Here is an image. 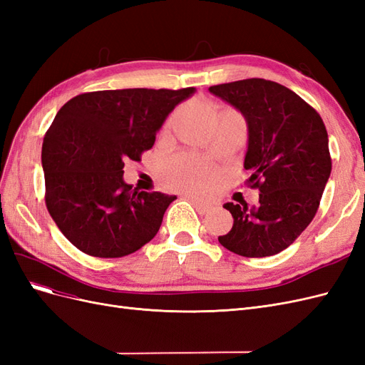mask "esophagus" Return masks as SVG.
<instances>
[{
    "label": "esophagus",
    "mask_w": 365,
    "mask_h": 365,
    "mask_svg": "<svg viewBox=\"0 0 365 365\" xmlns=\"http://www.w3.org/2000/svg\"><path fill=\"white\" fill-rule=\"evenodd\" d=\"M189 201L195 205V208L197 210V213H201V215L208 213L210 210L213 208V205L210 204V202H205V201H201V200H196V197H193V196H189Z\"/></svg>",
    "instance_id": "1"
}]
</instances>
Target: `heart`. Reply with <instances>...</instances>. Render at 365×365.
I'll return each instance as SVG.
<instances>
[{"mask_svg": "<svg viewBox=\"0 0 365 365\" xmlns=\"http://www.w3.org/2000/svg\"><path fill=\"white\" fill-rule=\"evenodd\" d=\"M161 176L164 182L175 190L202 193L215 185L217 170L200 157L182 153L163 164Z\"/></svg>", "mask_w": 365, "mask_h": 365, "instance_id": "heart-1", "label": "heart"}]
</instances>
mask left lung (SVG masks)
Returning <instances> with one entry per match:
<instances>
[{"mask_svg":"<svg viewBox=\"0 0 365 365\" xmlns=\"http://www.w3.org/2000/svg\"><path fill=\"white\" fill-rule=\"evenodd\" d=\"M248 123L244 168L259 205L227 202L235 222L220 245L244 257H268L288 248L312 222L332 170L322 117L277 82L245 79L210 86Z\"/></svg>","mask_w":365,"mask_h":365,"instance_id":"8db88e82","label":"left lung"}]
</instances>
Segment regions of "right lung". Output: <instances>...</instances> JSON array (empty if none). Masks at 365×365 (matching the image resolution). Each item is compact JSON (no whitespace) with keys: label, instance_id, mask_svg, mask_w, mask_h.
Wrapping results in <instances>:
<instances>
[{"label":"right lung","instance_id":"right-lung-1","mask_svg":"<svg viewBox=\"0 0 365 365\" xmlns=\"http://www.w3.org/2000/svg\"><path fill=\"white\" fill-rule=\"evenodd\" d=\"M196 90H108L73 97L42 143L46 204L71 244L115 259L150 242L176 200L123 181L125 161H140L175 106Z\"/></svg>","mask_w":365,"mask_h":365}]
</instances>
